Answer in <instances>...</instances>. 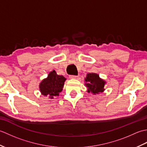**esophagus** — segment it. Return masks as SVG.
Listing matches in <instances>:
<instances>
[{"mask_svg": "<svg viewBox=\"0 0 147 147\" xmlns=\"http://www.w3.org/2000/svg\"><path fill=\"white\" fill-rule=\"evenodd\" d=\"M69 78L72 80H76L78 79V76H70Z\"/></svg>", "mask_w": 147, "mask_h": 147, "instance_id": "34e87169", "label": "esophagus"}]
</instances>
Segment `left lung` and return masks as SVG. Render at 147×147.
I'll return each instance as SVG.
<instances>
[{
  "mask_svg": "<svg viewBox=\"0 0 147 147\" xmlns=\"http://www.w3.org/2000/svg\"><path fill=\"white\" fill-rule=\"evenodd\" d=\"M85 86L87 88V92L92 93L93 95L99 94L105 90L106 82L99 77L98 74L92 73L86 74L85 78Z\"/></svg>",
  "mask_w": 147,
  "mask_h": 147,
  "instance_id": "1",
  "label": "left lung"
}]
</instances>
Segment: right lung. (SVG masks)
I'll list each match as a JSON object with an SVG mask.
<instances>
[{
    "mask_svg": "<svg viewBox=\"0 0 147 147\" xmlns=\"http://www.w3.org/2000/svg\"><path fill=\"white\" fill-rule=\"evenodd\" d=\"M65 80V78L58 75L55 71L53 70L50 72L46 78L40 83V92L42 95L53 99L54 96H59L62 91Z\"/></svg>",
    "mask_w": 147,
    "mask_h": 147,
    "instance_id": "1",
    "label": "right lung"
}]
</instances>
